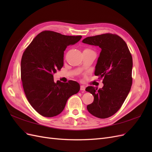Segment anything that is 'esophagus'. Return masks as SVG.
Instances as JSON below:
<instances>
[{
    "instance_id": "esophagus-1",
    "label": "esophagus",
    "mask_w": 152,
    "mask_h": 152,
    "mask_svg": "<svg viewBox=\"0 0 152 152\" xmlns=\"http://www.w3.org/2000/svg\"><path fill=\"white\" fill-rule=\"evenodd\" d=\"M86 87L84 86H80V91H85Z\"/></svg>"
}]
</instances>
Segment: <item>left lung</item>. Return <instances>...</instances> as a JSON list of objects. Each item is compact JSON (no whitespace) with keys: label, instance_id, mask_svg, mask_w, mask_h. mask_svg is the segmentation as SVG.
Here are the masks:
<instances>
[{"label":"left lung","instance_id":"8db88e82","mask_svg":"<svg viewBox=\"0 0 152 152\" xmlns=\"http://www.w3.org/2000/svg\"><path fill=\"white\" fill-rule=\"evenodd\" d=\"M82 42L102 49L94 75L103 78V87L98 89L89 86L86 89L94 96L93 102L87 106V109L98 118L110 117L121 108L131 90V54L125 41L115 34L88 37Z\"/></svg>","mask_w":152,"mask_h":152}]
</instances>
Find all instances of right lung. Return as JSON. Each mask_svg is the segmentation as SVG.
Listing matches in <instances>:
<instances>
[{"instance_id":"right-lung-1","label":"right lung","mask_w":152,"mask_h":152,"mask_svg":"<svg viewBox=\"0 0 152 152\" xmlns=\"http://www.w3.org/2000/svg\"><path fill=\"white\" fill-rule=\"evenodd\" d=\"M82 36L44 31L37 35L23 54L21 79L26 97L35 111L45 117L62 112L68 99L80 90L78 82H54L53 74L63 66L64 51Z\"/></svg>"}]
</instances>
